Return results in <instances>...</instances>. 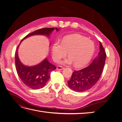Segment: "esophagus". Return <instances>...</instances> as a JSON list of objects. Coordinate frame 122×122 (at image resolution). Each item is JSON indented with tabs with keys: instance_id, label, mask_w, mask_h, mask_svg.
<instances>
[{
	"instance_id": "34e87169",
	"label": "esophagus",
	"mask_w": 122,
	"mask_h": 122,
	"mask_svg": "<svg viewBox=\"0 0 122 122\" xmlns=\"http://www.w3.org/2000/svg\"><path fill=\"white\" fill-rule=\"evenodd\" d=\"M64 69V68L61 67V66H58V67L56 68V69L58 70H63Z\"/></svg>"
}]
</instances>
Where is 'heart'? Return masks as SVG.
<instances>
[{"mask_svg": "<svg viewBox=\"0 0 122 122\" xmlns=\"http://www.w3.org/2000/svg\"><path fill=\"white\" fill-rule=\"evenodd\" d=\"M95 50L93 41L84 36H68L62 40L61 43L55 41L52 47V56L54 61L58 62L66 56L68 58L61 61L65 65L74 64L76 67H81L88 64Z\"/></svg>", "mask_w": 122, "mask_h": 122, "instance_id": "obj_1", "label": "heart"}]
</instances>
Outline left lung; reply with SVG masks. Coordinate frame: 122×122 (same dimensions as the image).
<instances>
[{
  "label": "left lung",
  "mask_w": 122,
  "mask_h": 122,
  "mask_svg": "<svg viewBox=\"0 0 122 122\" xmlns=\"http://www.w3.org/2000/svg\"><path fill=\"white\" fill-rule=\"evenodd\" d=\"M98 55L88 67L78 71H74L71 78L68 81V86L71 90L82 92L90 90L100 78L105 65L106 54L102 44L100 42Z\"/></svg>",
  "instance_id": "left-lung-1"
}]
</instances>
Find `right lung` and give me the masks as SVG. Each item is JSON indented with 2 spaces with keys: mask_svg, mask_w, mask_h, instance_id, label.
<instances>
[{
  "mask_svg": "<svg viewBox=\"0 0 122 122\" xmlns=\"http://www.w3.org/2000/svg\"><path fill=\"white\" fill-rule=\"evenodd\" d=\"M55 29L57 31L60 29L56 27ZM54 30V28L40 29L27 35L23 39L34 35H44L49 37ZM22 40H21L20 43ZM19 45L18 46L15 52V65L18 76L23 83L31 89L37 90L43 87L50 78V72L56 69V67L50 63L47 58L35 66H27L23 65L18 57V49Z\"/></svg>",
  "mask_w": 122,
  "mask_h": 122,
  "instance_id": "obj_1",
  "label": "right lung"
}]
</instances>
